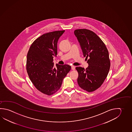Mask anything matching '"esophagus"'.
Returning <instances> with one entry per match:
<instances>
[{
	"mask_svg": "<svg viewBox=\"0 0 132 132\" xmlns=\"http://www.w3.org/2000/svg\"><path fill=\"white\" fill-rule=\"evenodd\" d=\"M71 68H72V70H75V66H72L71 67Z\"/></svg>",
	"mask_w": 132,
	"mask_h": 132,
	"instance_id": "esophagus-1",
	"label": "esophagus"
}]
</instances>
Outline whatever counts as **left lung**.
<instances>
[{"label": "left lung", "instance_id": "8db88e82", "mask_svg": "<svg viewBox=\"0 0 132 132\" xmlns=\"http://www.w3.org/2000/svg\"><path fill=\"white\" fill-rule=\"evenodd\" d=\"M75 35L81 46L88 67H76L79 87L88 92L94 91L103 84L110 67L109 53L105 44L96 34L89 30H75Z\"/></svg>", "mask_w": 132, "mask_h": 132}]
</instances>
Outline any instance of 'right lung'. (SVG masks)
Here are the masks:
<instances>
[{
  "mask_svg": "<svg viewBox=\"0 0 132 132\" xmlns=\"http://www.w3.org/2000/svg\"><path fill=\"white\" fill-rule=\"evenodd\" d=\"M65 30L44 34L32 43L27 55V70L34 86L43 94L51 95L60 89L63 80L71 69L69 65L54 67L57 41Z\"/></svg>",
  "mask_w": 132,
  "mask_h": 132,
  "instance_id": "right-lung-1",
  "label": "right lung"
}]
</instances>
